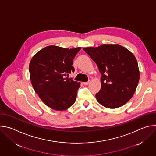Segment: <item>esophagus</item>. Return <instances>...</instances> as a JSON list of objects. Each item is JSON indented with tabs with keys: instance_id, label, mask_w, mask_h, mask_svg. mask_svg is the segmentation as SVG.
Masks as SVG:
<instances>
[{
	"instance_id": "34e87169",
	"label": "esophagus",
	"mask_w": 156,
	"mask_h": 156,
	"mask_svg": "<svg viewBox=\"0 0 156 156\" xmlns=\"http://www.w3.org/2000/svg\"><path fill=\"white\" fill-rule=\"evenodd\" d=\"M89 83H90V81H87V82H83V83L84 84V85H87L89 84Z\"/></svg>"
}]
</instances>
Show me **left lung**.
<instances>
[{
    "label": "left lung",
    "instance_id": "obj_1",
    "mask_svg": "<svg viewBox=\"0 0 156 156\" xmlns=\"http://www.w3.org/2000/svg\"><path fill=\"white\" fill-rule=\"evenodd\" d=\"M83 50L97 64L102 75L101 88L96 94L98 102L108 108L125 104L134 94L140 80L135 55L119 44H103Z\"/></svg>",
    "mask_w": 156,
    "mask_h": 156
}]
</instances>
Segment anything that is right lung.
<instances>
[{
    "label": "right lung",
    "instance_id": "right-lung-1",
    "mask_svg": "<svg viewBox=\"0 0 156 156\" xmlns=\"http://www.w3.org/2000/svg\"><path fill=\"white\" fill-rule=\"evenodd\" d=\"M81 49L49 46L30 61V76L34 90L44 104L55 110L67 109L76 101L80 82L68 77L75 71L73 58Z\"/></svg>",
    "mask_w": 156,
    "mask_h": 156
}]
</instances>
